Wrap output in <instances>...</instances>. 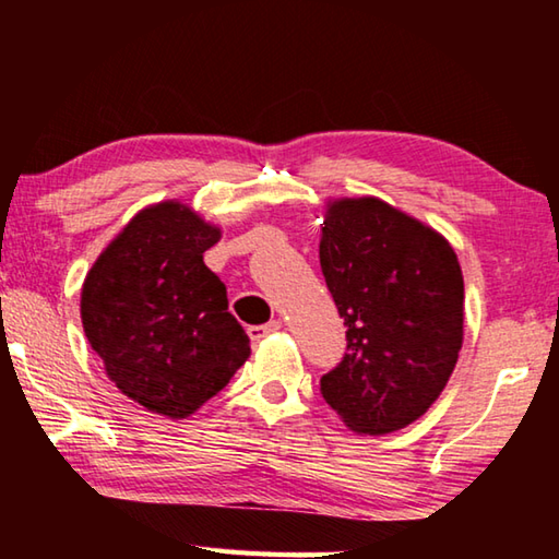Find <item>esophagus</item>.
I'll return each instance as SVG.
<instances>
[{
	"label": "esophagus",
	"mask_w": 559,
	"mask_h": 559,
	"mask_svg": "<svg viewBox=\"0 0 559 559\" xmlns=\"http://www.w3.org/2000/svg\"><path fill=\"white\" fill-rule=\"evenodd\" d=\"M283 325H281V320H271V323H266V325H253V328H249V335H251V340H263V337H269V335H273V333H278Z\"/></svg>",
	"instance_id": "34e87169"
}]
</instances>
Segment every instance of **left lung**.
Returning <instances> with one entry per match:
<instances>
[{
	"instance_id": "1",
	"label": "left lung",
	"mask_w": 559,
	"mask_h": 559,
	"mask_svg": "<svg viewBox=\"0 0 559 559\" xmlns=\"http://www.w3.org/2000/svg\"><path fill=\"white\" fill-rule=\"evenodd\" d=\"M320 269L347 353L320 394L357 433H392L439 400L463 343V276L451 243L377 197L328 204Z\"/></svg>"
}]
</instances>
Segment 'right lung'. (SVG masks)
Here are the masks:
<instances>
[{"label": "right lung", "mask_w": 559, "mask_h": 559, "mask_svg": "<svg viewBox=\"0 0 559 559\" xmlns=\"http://www.w3.org/2000/svg\"><path fill=\"white\" fill-rule=\"evenodd\" d=\"M219 236L187 204L159 202L132 216L83 281V330L108 377L169 419L222 392L251 353L204 263Z\"/></svg>", "instance_id": "add662e5"}]
</instances>
